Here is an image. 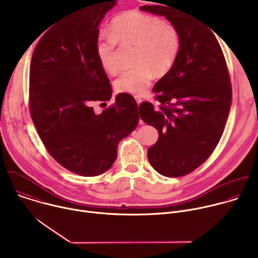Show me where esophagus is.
<instances>
[{"mask_svg":"<svg viewBox=\"0 0 258 258\" xmlns=\"http://www.w3.org/2000/svg\"><path fill=\"white\" fill-rule=\"evenodd\" d=\"M135 98H136V101H137V103H138V105H140V104H141V103H142V101H143V100H142V99H141V98H140V97H135Z\"/></svg>","mask_w":258,"mask_h":258,"instance_id":"esophagus-1","label":"esophagus"}]
</instances>
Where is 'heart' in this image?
Returning <instances> with one entry per match:
<instances>
[{
    "mask_svg": "<svg viewBox=\"0 0 258 258\" xmlns=\"http://www.w3.org/2000/svg\"><path fill=\"white\" fill-rule=\"evenodd\" d=\"M117 44L136 48V66L121 73L115 88L120 93L142 96L148 91L154 76H165L174 65L180 50V35L173 24L154 15L126 11L115 16L109 33L99 35L96 42L100 64L112 76L121 69Z\"/></svg>",
    "mask_w": 258,
    "mask_h": 258,
    "instance_id": "b5f03b06",
    "label": "heart"
}]
</instances>
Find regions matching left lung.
I'll return each instance as SVG.
<instances>
[{
  "label": "left lung",
  "instance_id": "obj_1",
  "mask_svg": "<svg viewBox=\"0 0 258 258\" xmlns=\"http://www.w3.org/2000/svg\"><path fill=\"white\" fill-rule=\"evenodd\" d=\"M142 11L164 16L180 35L172 68L154 86L162 104L140 105V117L158 131L148 149L152 167L162 175L190 173L211 155L222 138L232 104L227 63L213 32L176 7L146 5Z\"/></svg>",
  "mask_w": 258,
  "mask_h": 258
}]
</instances>
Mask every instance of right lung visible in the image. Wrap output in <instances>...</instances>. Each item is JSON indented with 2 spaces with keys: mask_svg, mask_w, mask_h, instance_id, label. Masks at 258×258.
I'll return each mask as SVG.
<instances>
[{
  "mask_svg": "<svg viewBox=\"0 0 258 258\" xmlns=\"http://www.w3.org/2000/svg\"><path fill=\"white\" fill-rule=\"evenodd\" d=\"M117 0H100L63 18L36 44L29 75L32 121L51 156L84 176L104 173L117 157L118 143L139 123L135 98L126 93L95 113L94 102L109 101L112 88L96 54L99 25Z\"/></svg>",
  "mask_w": 258,
  "mask_h": 258,
  "instance_id": "obj_1",
  "label": "right lung"
}]
</instances>
